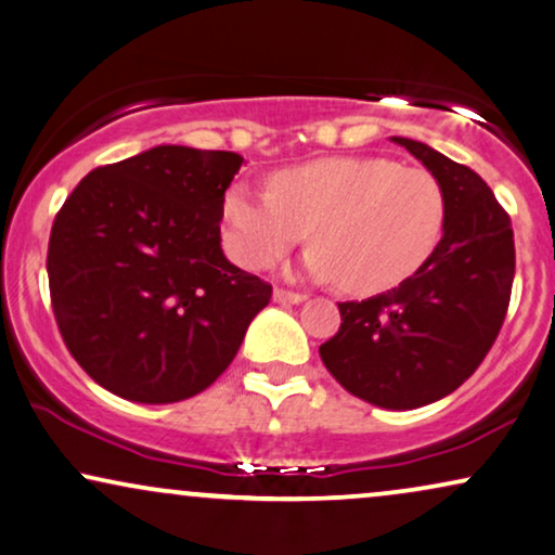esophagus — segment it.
Here are the masks:
<instances>
[{
  "label": "esophagus",
  "instance_id": "1",
  "mask_svg": "<svg viewBox=\"0 0 555 555\" xmlns=\"http://www.w3.org/2000/svg\"><path fill=\"white\" fill-rule=\"evenodd\" d=\"M273 301H279V305H299V301H305V294L276 286V289H273Z\"/></svg>",
  "mask_w": 555,
  "mask_h": 555
}]
</instances>
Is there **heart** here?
Segmentation results:
<instances>
[{
  "instance_id": "1",
  "label": "heart",
  "mask_w": 555,
  "mask_h": 555,
  "mask_svg": "<svg viewBox=\"0 0 555 555\" xmlns=\"http://www.w3.org/2000/svg\"><path fill=\"white\" fill-rule=\"evenodd\" d=\"M446 189L433 171L391 158H320L271 177V192L233 184L222 235L245 269L276 263L312 228L307 269L350 294H382L420 271L443 235Z\"/></svg>"
}]
</instances>
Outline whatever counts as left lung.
Returning a JSON list of instances; mask_svg holds the SVG:
<instances>
[{
    "label": "left lung",
    "instance_id": "left-lung-1",
    "mask_svg": "<svg viewBox=\"0 0 555 555\" xmlns=\"http://www.w3.org/2000/svg\"><path fill=\"white\" fill-rule=\"evenodd\" d=\"M395 143L443 184V237L404 284L340 301L343 322L320 359L353 397L415 410L459 389L494 346L515 279V237L479 173L417 140Z\"/></svg>",
    "mask_w": 555,
    "mask_h": 555
}]
</instances>
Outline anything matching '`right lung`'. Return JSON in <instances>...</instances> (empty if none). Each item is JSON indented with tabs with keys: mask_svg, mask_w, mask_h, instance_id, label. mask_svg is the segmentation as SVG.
Instances as JSON below:
<instances>
[{
	"mask_svg": "<svg viewBox=\"0 0 555 555\" xmlns=\"http://www.w3.org/2000/svg\"><path fill=\"white\" fill-rule=\"evenodd\" d=\"M243 156L158 145L79 181L55 215L48 284L61 338L112 395L181 402L230 366L271 284L222 256Z\"/></svg>",
	"mask_w": 555,
	"mask_h": 555,
	"instance_id": "right-lung-1",
	"label": "right lung"
}]
</instances>
